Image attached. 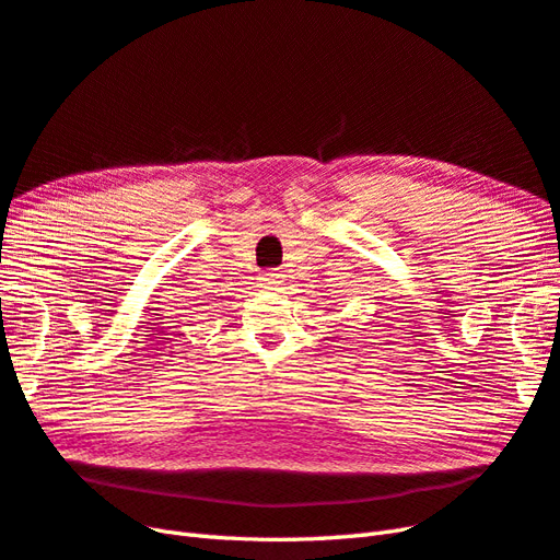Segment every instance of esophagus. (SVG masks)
<instances>
[{
    "instance_id": "esophagus-1",
    "label": "esophagus",
    "mask_w": 560,
    "mask_h": 560,
    "mask_svg": "<svg viewBox=\"0 0 560 560\" xmlns=\"http://www.w3.org/2000/svg\"><path fill=\"white\" fill-rule=\"evenodd\" d=\"M281 279H283V275H279V271H267V275L262 277V281H265V289H279L281 285Z\"/></svg>"
}]
</instances>
